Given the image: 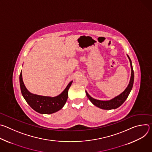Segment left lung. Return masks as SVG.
<instances>
[{
	"label": "left lung",
	"mask_w": 152,
	"mask_h": 152,
	"mask_svg": "<svg viewBox=\"0 0 152 152\" xmlns=\"http://www.w3.org/2000/svg\"><path fill=\"white\" fill-rule=\"evenodd\" d=\"M127 57L129 59L130 64H131V79H130V82L129 85H127V88L125 89V90L121 93L120 95L115 97L111 100H99L95 99L91 97L87 91H85L86 96L89 99V100L91 102V103L95 105L96 106L101 108V109L103 110H114L116 109V108L120 106L126 100L130 92L131 91L133 84H134V70L132 67V61L130 59L129 56L127 55Z\"/></svg>",
	"instance_id": "obj_1"
}]
</instances>
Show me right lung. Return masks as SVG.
<instances>
[{"label":"right lung","mask_w":152,"mask_h":152,"mask_svg":"<svg viewBox=\"0 0 152 152\" xmlns=\"http://www.w3.org/2000/svg\"><path fill=\"white\" fill-rule=\"evenodd\" d=\"M19 79L21 92L23 97L34 110L42 114H53L62 109L67 102L68 91L73 82V81H71L66 89L59 95L56 97H49L37 95L30 93L23 83L21 72Z\"/></svg>","instance_id":"right-lung-1"}]
</instances>
